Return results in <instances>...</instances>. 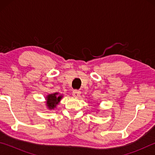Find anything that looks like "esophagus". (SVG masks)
Returning a JSON list of instances; mask_svg holds the SVG:
<instances>
[{"instance_id": "esophagus-1", "label": "esophagus", "mask_w": 155, "mask_h": 155, "mask_svg": "<svg viewBox=\"0 0 155 155\" xmlns=\"http://www.w3.org/2000/svg\"><path fill=\"white\" fill-rule=\"evenodd\" d=\"M72 95L75 98H78L81 95V91L79 90H74L72 92Z\"/></svg>"}]
</instances>
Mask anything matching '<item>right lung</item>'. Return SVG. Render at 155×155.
Segmentation results:
<instances>
[{"mask_svg":"<svg viewBox=\"0 0 155 155\" xmlns=\"http://www.w3.org/2000/svg\"><path fill=\"white\" fill-rule=\"evenodd\" d=\"M63 97L64 96L58 92L49 94L48 95H47L45 98V103L47 109L49 110H53L54 108H56L57 105L60 103Z\"/></svg>","mask_w":155,"mask_h":155,"instance_id":"obj_1","label":"right lung"}]
</instances>
